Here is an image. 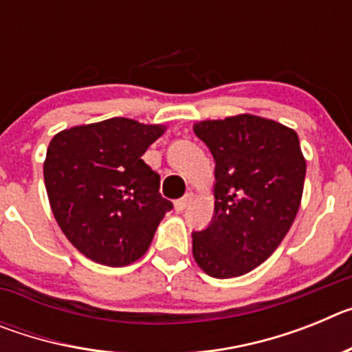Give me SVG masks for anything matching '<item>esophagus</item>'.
<instances>
[{
	"label": "esophagus",
	"instance_id": "1",
	"mask_svg": "<svg viewBox=\"0 0 352 352\" xmlns=\"http://www.w3.org/2000/svg\"><path fill=\"white\" fill-rule=\"evenodd\" d=\"M192 199H194V195H192V194H186L185 197L178 199V201L174 203V208H176V211H183V210H185V208L192 203Z\"/></svg>",
	"mask_w": 352,
	"mask_h": 352
}]
</instances>
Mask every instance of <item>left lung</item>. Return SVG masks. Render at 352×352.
Returning a JSON list of instances; mask_svg holds the SVG:
<instances>
[{
    "mask_svg": "<svg viewBox=\"0 0 352 352\" xmlns=\"http://www.w3.org/2000/svg\"><path fill=\"white\" fill-rule=\"evenodd\" d=\"M194 132L214 158V213L192 234V254L214 278L245 275L272 256L296 219L307 173L300 139L254 114L199 121Z\"/></svg>",
    "mask_w": 352,
    "mask_h": 352,
    "instance_id": "8db88e82",
    "label": "left lung"
}]
</instances>
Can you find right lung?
<instances>
[{"label": "right lung", "mask_w": 352, "mask_h": 352, "mask_svg": "<svg viewBox=\"0 0 352 352\" xmlns=\"http://www.w3.org/2000/svg\"><path fill=\"white\" fill-rule=\"evenodd\" d=\"M164 125L129 118L61 130L51 139L43 182L56 222L77 250L104 266L135 263L173 203L142 155Z\"/></svg>", "instance_id": "obj_1"}]
</instances>
